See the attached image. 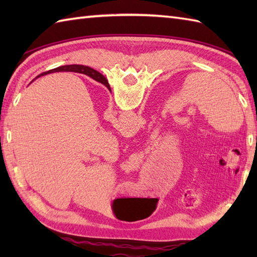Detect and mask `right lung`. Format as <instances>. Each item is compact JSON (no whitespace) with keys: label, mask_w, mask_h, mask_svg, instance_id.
Here are the masks:
<instances>
[{"label":"right lung","mask_w":257,"mask_h":257,"mask_svg":"<svg viewBox=\"0 0 257 257\" xmlns=\"http://www.w3.org/2000/svg\"><path fill=\"white\" fill-rule=\"evenodd\" d=\"M56 72H75V73H81V74H85L87 76H89L90 78H92L94 80L98 81V83H101L105 85L107 88H110V86H109L108 81L106 80L105 76L101 75L99 72H97V70L92 69L90 67H87V66H83V65H66V66H61V67H57V68H54L48 70L46 73H43L41 75H38L37 77H41V76H44V74H51V73H56Z\"/></svg>","instance_id":"add662e5"}]
</instances>
